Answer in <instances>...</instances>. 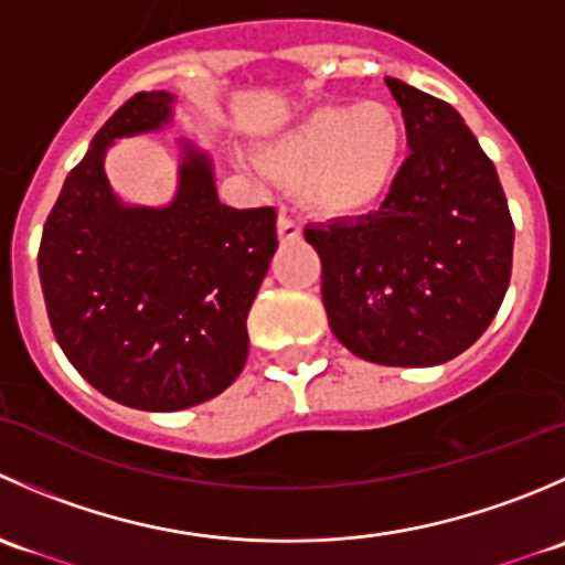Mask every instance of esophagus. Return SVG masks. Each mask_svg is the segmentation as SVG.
<instances>
[{
	"label": "esophagus",
	"mask_w": 565,
	"mask_h": 565,
	"mask_svg": "<svg viewBox=\"0 0 565 565\" xmlns=\"http://www.w3.org/2000/svg\"><path fill=\"white\" fill-rule=\"evenodd\" d=\"M300 235H303V230H300L298 221H292L289 215H278V237H281V243H289V241H300Z\"/></svg>",
	"instance_id": "34e87169"
}]
</instances>
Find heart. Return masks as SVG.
Listing matches in <instances>:
<instances>
[{
    "mask_svg": "<svg viewBox=\"0 0 565 565\" xmlns=\"http://www.w3.org/2000/svg\"><path fill=\"white\" fill-rule=\"evenodd\" d=\"M404 152L402 117L391 106H324L265 141L259 167L281 182H298L309 207L358 215L383 202Z\"/></svg>",
    "mask_w": 565,
    "mask_h": 565,
    "instance_id": "obj_1",
    "label": "heart"
}]
</instances>
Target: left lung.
<instances>
[{"label":"left lung","instance_id":"obj_1","mask_svg":"<svg viewBox=\"0 0 565 565\" xmlns=\"http://www.w3.org/2000/svg\"><path fill=\"white\" fill-rule=\"evenodd\" d=\"M409 158L377 213L306 226L335 339L380 366H437L489 328L505 298L514 221L494 163L446 100L385 78Z\"/></svg>","mask_w":565,"mask_h":565}]
</instances>
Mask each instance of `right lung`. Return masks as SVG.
Returning <instances> with one entry per match:
<instances>
[{"label": "right lung", "instance_id": "1", "mask_svg": "<svg viewBox=\"0 0 565 565\" xmlns=\"http://www.w3.org/2000/svg\"><path fill=\"white\" fill-rule=\"evenodd\" d=\"M172 93H139L67 174L40 241L45 311L67 361L125 407L174 413L230 388L248 358L246 319L278 248L276 210L221 204L213 158L180 141L174 199L125 204L104 169L117 139L156 134Z\"/></svg>", "mask_w": 565, "mask_h": 565}]
</instances>
